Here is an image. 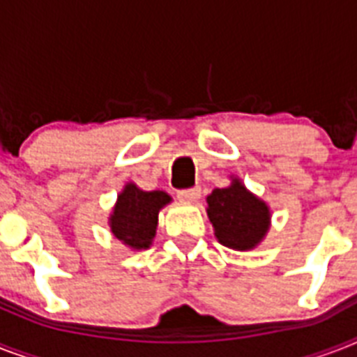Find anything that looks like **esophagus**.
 Returning a JSON list of instances; mask_svg holds the SVG:
<instances>
[{"label":"esophagus","instance_id":"1","mask_svg":"<svg viewBox=\"0 0 357 357\" xmlns=\"http://www.w3.org/2000/svg\"><path fill=\"white\" fill-rule=\"evenodd\" d=\"M200 189L198 187H195V189H187V190H179L178 192V198L181 202H185V204H192V202H196L198 198H200Z\"/></svg>","mask_w":357,"mask_h":357}]
</instances>
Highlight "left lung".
I'll list each match as a JSON object with an SVG mask.
<instances>
[{
  "label": "left lung",
  "mask_w": 357,
  "mask_h": 357,
  "mask_svg": "<svg viewBox=\"0 0 357 357\" xmlns=\"http://www.w3.org/2000/svg\"><path fill=\"white\" fill-rule=\"evenodd\" d=\"M231 183L207 196V217L220 244L237 252L257 248L271 229V207L263 198L246 189L238 176Z\"/></svg>",
  "instance_id": "8db88e82"
}]
</instances>
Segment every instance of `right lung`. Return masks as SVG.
Returning <instances> with one entry per match:
<instances>
[{
    "label": "right lung",
    "instance_id": "add662e5",
    "mask_svg": "<svg viewBox=\"0 0 357 357\" xmlns=\"http://www.w3.org/2000/svg\"><path fill=\"white\" fill-rule=\"evenodd\" d=\"M172 202L165 190H142L137 183L123 185L109 215V228L126 248L148 250L155 238L159 211Z\"/></svg>",
    "mask_w": 357,
    "mask_h": 357
}]
</instances>
